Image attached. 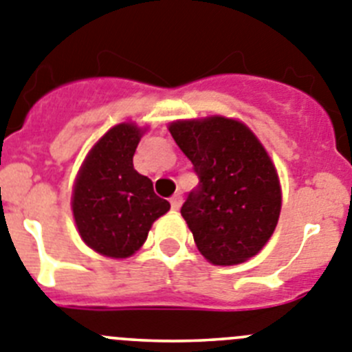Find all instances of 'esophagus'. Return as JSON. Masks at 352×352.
I'll return each mask as SVG.
<instances>
[{
    "mask_svg": "<svg viewBox=\"0 0 352 352\" xmlns=\"http://www.w3.org/2000/svg\"><path fill=\"white\" fill-rule=\"evenodd\" d=\"M182 204H183V197L179 195V193H176V195L170 197V208H173L174 211H178V209L182 208Z\"/></svg>",
    "mask_w": 352,
    "mask_h": 352,
    "instance_id": "34e87169",
    "label": "esophagus"
}]
</instances>
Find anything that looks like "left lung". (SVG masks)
I'll list each match as a JSON object with an SVG mask.
<instances>
[{"label":"left lung","mask_w":352,"mask_h":352,"mask_svg":"<svg viewBox=\"0 0 352 352\" xmlns=\"http://www.w3.org/2000/svg\"><path fill=\"white\" fill-rule=\"evenodd\" d=\"M169 132L199 176L182 208L199 251L214 265L246 262L265 246L281 212L269 153L248 125L218 115L173 122Z\"/></svg>","instance_id":"obj_1"}]
</instances>
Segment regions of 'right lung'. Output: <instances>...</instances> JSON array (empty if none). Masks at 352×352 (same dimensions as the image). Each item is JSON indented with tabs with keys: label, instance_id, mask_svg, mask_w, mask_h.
<instances>
[{
	"label": "right lung",
	"instance_id": "add662e5",
	"mask_svg": "<svg viewBox=\"0 0 352 352\" xmlns=\"http://www.w3.org/2000/svg\"><path fill=\"white\" fill-rule=\"evenodd\" d=\"M144 129L118 124L83 160L71 208L83 243L109 258H129L144 244L151 225L170 204L134 169L132 157Z\"/></svg>",
	"mask_w": 352,
	"mask_h": 352
}]
</instances>
